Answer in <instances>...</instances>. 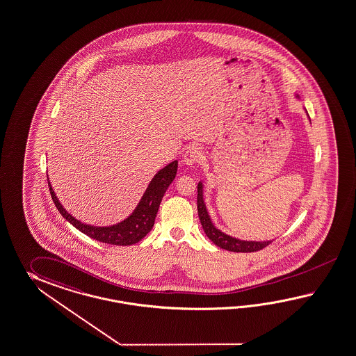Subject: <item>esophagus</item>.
<instances>
[{
    "label": "esophagus",
    "instance_id": "34e87169",
    "mask_svg": "<svg viewBox=\"0 0 356 356\" xmlns=\"http://www.w3.org/2000/svg\"><path fill=\"white\" fill-rule=\"evenodd\" d=\"M202 159H203V153H202V149L198 147H191L185 152V154H184V163L186 165H198L202 162Z\"/></svg>",
    "mask_w": 356,
    "mask_h": 356
}]
</instances>
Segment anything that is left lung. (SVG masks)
<instances>
[{
	"label": "left lung",
	"mask_w": 356,
	"mask_h": 356,
	"mask_svg": "<svg viewBox=\"0 0 356 356\" xmlns=\"http://www.w3.org/2000/svg\"><path fill=\"white\" fill-rule=\"evenodd\" d=\"M297 100H301L298 94H295ZM307 114V112H306ZM309 115V114H307ZM197 206H198V216H200V224L204 230L206 235L209 236L212 242L216 244L217 247L230 252H254L262 250L268 244L273 242L270 241H247V239H239L232 235L226 234L221 232L218 227L212 222V218L209 216V209L204 202V185L203 181L198 182V198H197Z\"/></svg>",
	"instance_id": "left-lung-1"
}]
</instances>
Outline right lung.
I'll list each match as a JSON object with an SVG mask.
<instances>
[{"label":"right lung","mask_w":356,"mask_h":356,"mask_svg":"<svg viewBox=\"0 0 356 356\" xmlns=\"http://www.w3.org/2000/svg\"><path fill=\"white\" fill-rule=\"evenodd\" d=\"M177 165L179 162L174 161L165 165L162 170H159L149 182L147 189L144 191L138 206L132 211V213L113 225L95 226L81 222L61 206L50 181H49V188H50L52 200L58 211L60 212L61 216L76 229H79L81 233L99 242L114 244V245H131L140 242L152 230L156 221V212L165 191L168 189L171 182L174 181L175 176L177 172Z\"/></svg>","instance_id":"obj_1"}]
</instances>
